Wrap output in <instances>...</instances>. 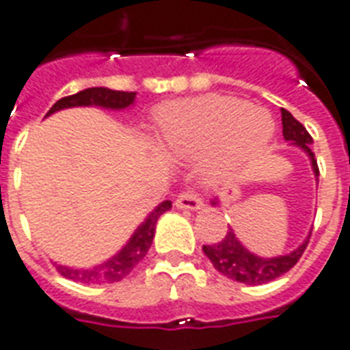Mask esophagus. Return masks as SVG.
I'll list each match as a JSON object with an SVG mask.
<instances>
[{
    "label": "esophagus",
    "instance_id": "34e87169",
    "mask_svg": "<svg viewBox=\"0 0 350 350\" xmlns=\"http://www.w3.org/2000/svg\"><path fill=\"white\" fill-rule=\"evenodd\" d=\"M175 206L183 210H199L203 206V201L193 190H185L175 199Z\"/></svg>",
    "mask_w": 350,
    "mask_h": 350
}]
</instances>
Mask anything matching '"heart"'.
I'll return each instance as SVG.
<instances>
[{
  "label": "heart",
  "mask_w": 350,
  "mask_h": 350,
  "mask_svg": "<svg viewBox=\"0 0 350 350\" xmlns=\"http://www.w3.org/2000/svg\"><path fill=\"white\" fill-rule=\"evenodd\" d=\"M160 129L183 153L214 147V167L225 170L260 153L275 133L269 112L228 96H201L167 105Z\"/></svg>",
  "instance_id": "b5f03b06"
}]
</instances>
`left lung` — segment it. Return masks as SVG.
<instances>
[{
	"label": "left lung",
	"mask_w": 350,
	"mask_h": 350,
	"mask_svg": "<svg viewBox=\"0 0 350 350\" xmlns=\"http://www.w3.org/2000/svg\"><path fill=\"white\" fill-rule=\"evenodd\" d=\"M282 135H284V140L293 142L299 147H303L310 159H312L315 175H319L317 160H315V154L310 149L312 136L308 135V131L304 129L303 123L297 122L295 118L284 109H282ZM306 245H308V240L304 241L301 247H297L293 253L286 254V256L260 258V256H254V254L249 253L245 247L238 241L232 228H228L227 236L221 241H217L214 245H203V251L221 275L232 278L236 282L256 286L271 282L280 275H284L286 271H290L291 267L299 262V258L303 256Z\"/></svg>",
	"instance_id": "1"
}]
</instances>
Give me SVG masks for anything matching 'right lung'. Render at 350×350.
Wrapping results in <instances>:
<instances>
[{"label": "right lung", "mask_w": 350, "mask_h": 350, "mask_svg": "<svg viewBox=\"0 0 350 350\" xmlns=\"http://www.w3.org/2000/svg\"><path fill=\"white\" fill-rule=\"evenodd\" d=\"M135 97L136 92L110 90V88H103V86L101 88H86V90L77 92L73 96H66L59 99L49 109L47 116L60 109L88 107V105H97V107H105V109H125L129 105L135 103ZM170 208H172V201L160 203L151 214L147 215L146 221L136 228L127 245L123 247L116 256H112L109 262L92 267V269H73V267H64V265H57V269L62 277L70 278L73 282H83V284H114V282H120L144 260L149 247L153 243L154 227H157L159 217Z\"/></svg>", "instance_id": "obj_1"}]
</instances>
